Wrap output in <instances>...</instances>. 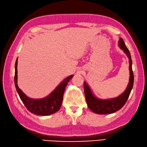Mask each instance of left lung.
<instances>
[{
    "instance_id": "1",
    "label": "left lung",
    "mask_w": 147,
    "mask_h": 147,
    "mask_svg": "<svg viewBox=\"0 0 147 147\" xmlns=\"http://www.w3.org/2000/svg\"><path fill=\"white\" fill-rule=\"evenodd\" d=\"M119 47L123 51L129 59L130 78L127 89L123 93L119 96L107 100H100L95 97L90 90L89 85L85 82H84V92L88 107L93 113L99 114H107L114 113L121 109L126 103L131 92L134 84V74L132 68V59L129 50L121 38H119L118 42Z\"/></svg>"
}]
</instances>
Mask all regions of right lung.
Returning <instances> with one entry per match:
<instances>
[{
	"instance_id": "add662e5",
	"label": "right lung",
	"mask_w": 147,
	"mask_h": 147,
	"mask_svg": "<svg viewBox=\"0 0 147 147\" xmlns=\"http://www.w3.org/2000/svg\"><path fill=\"white\" fill-rule=\"evenodd\" d=\"M17 59L15 62V85L20 98L26 107L31 113L39 116H48L53 114L60 110L63 100V96L68 82L73 78V75L67 76L58 85L57 88L47 96L41 99H33L28 97L17 85Z\"/></svg>"
}]
</instances>
